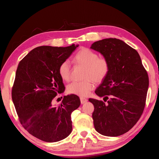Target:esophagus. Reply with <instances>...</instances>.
<instances>
[{"label":"esophagus","instance_id":"34e87169","mask_svg":"<svg viewBox=\"0 0 159 159\" xmlns=\"http://www.w3.org/2000/svg\"><path fill=\"white\" fill-rule=\"evenodd\" d=\"M80 101H81V104H84L85 103H86V102H88V99H86V98L81 97V98H80Z\"/></svg>","mask_w":159,"mask_h":159}]
</instances>
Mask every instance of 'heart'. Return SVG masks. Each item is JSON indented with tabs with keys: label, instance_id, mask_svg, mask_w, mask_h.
Instances as JSON below:
<instances>
[{
	"label": "heart",
	"instance_id": "heart-1",
	"mask_svg": "<svg viewBox=\"0 0 159 159\" xmlns=\"http://www.w3.org/2000/svg\"><path fill=\"white\" fill-rule=\"evenodd\" d=\"M74 61L77 64L85 67L84 78L81 81H74L67 87V91L71 94L87 96L94 88L93 80L97 83L102 82L107 76L109 63L103 57H99L97 53L88 48H83L75 54ZM71 66L66 60L59 67V74L61 79L68 81L71 78Z\"/></svg>",
	"mask_w": 159,
	"mask_h": 159
}]
</instances>
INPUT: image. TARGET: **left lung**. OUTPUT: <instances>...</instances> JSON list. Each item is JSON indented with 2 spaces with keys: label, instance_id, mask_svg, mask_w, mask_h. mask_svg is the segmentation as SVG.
<instances>
[{
  "label": "left lung",
  "instance_id": "1",
  "mask_svg": "<svg viewBox=\"0 0 159 159\" xmlns=\"http://www.w3.org/2000/svg\"><path fill=\"white\" fill-rule=\"evenodd\" d=\"M90 48L109 63L107 76L95 91L104 102L89 98L94 106L93 125L99 133L117 137L127 133L140 119L145 106L148 77L139 53L117 38L95 42Z\"/></svg>",
  "mask_w": 159,
  "mask_h": 159
}]
</instances>
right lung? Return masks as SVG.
Returning <instances> with one entry per match:
<instances>
[{
    "label": "right lung",
    "mask_w": 159,
    "mask_h": 159,
    "mask_svg": "<svg viewBox=\"0 0 159 159\" xmlns=\"http://www.w3.org/2000/svg\"><path fill=\"white\" fill-rule=\"evenodd\" d=\"M78 46L37 47L18 64L12 89V102L23 127L42 141H59L72 131L71 114L80 107L79 97L64 96L56 107L52 100L65 90L59 67Z\"/></svg>",
    "instance_id": "1"
}]
</instances>
